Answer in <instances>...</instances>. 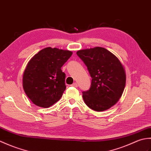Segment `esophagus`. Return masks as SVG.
<instances>
[{
	"label": "esophagus",
	"mask_w": 151,
	"mask_h": 151,
	"mask_svg": "<svg viewBox=\"0 0 151 151\" xmlns=\"http://www.w3.org/2000/svg\"><path fill=\"white\" fill-rule=\"evenodd\" d=\"M71 86H73V87L77 88L78 87V84L76 82H75V83H73V84L71 85Z\"/></svg>",
	"instance_id": "34e87169"
}]
</instances>
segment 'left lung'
I'll use <instances>...</instances> for the list:
<instances>
[{
	"label": "left lung",
	"mask_w": 151,
	"mask_h": 151,
	"mask_svg": "<svg viewBox=\"0 0 151 151\" xmlns=\"http://www.w3.org/2000/svg\"><path fill=\"white\" fill-rule=\"evenodd\" d=\"M92 78L91 87L82 93L86 105L97 111L106 110L119 100L126 84V73L118 58L103 47L78 50Z\"/></svg>",
	"instance_id": "obj_1"
}]
</instances>
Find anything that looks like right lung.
<instances>
[{
    "label": "right lung",
    "instance_id": "add662e5",
    "mask_svg": "<svg viewBox=\"0 0 151 151\" xmlns=\"http://www.w3.org/2000/svg\"><path fill=\"white\" fill-rule=\"evenodd\" d=\"M70 50L47 47L27 63L22 76V86L33 103L49 108L58 101L65 90V74L61 67L71 56Z\"/></svg>",
    "mask_w": 151,
    "mask_h": 151
}]
</instances>
